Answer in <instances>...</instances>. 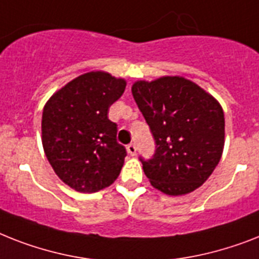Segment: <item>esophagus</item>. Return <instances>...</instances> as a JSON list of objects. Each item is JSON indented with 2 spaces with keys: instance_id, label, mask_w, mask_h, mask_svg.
<instances>
[{
  "instance_id": "obj_1",
  "label": "esophagus",
  "mask_w": 259,
  "mask_h": 259,
  "mask_svg": "<svg viewBox=\"0 0 259 259\" xmlns=\"http://www.w3.org/2000/svg\"><path fill=\"white\" fill-rule=\"evenodd\" d=\"M126 150L129 153L130 155H136L137 154V146L134 144H130L126 146Z\"/></svg>"
}]
</instances>
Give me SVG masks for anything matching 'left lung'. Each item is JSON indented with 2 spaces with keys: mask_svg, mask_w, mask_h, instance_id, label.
<instances>
[{
  "mask_svg": "<svg viewBox=\"0 0 259 259\" xmlns=\"http://www.w3.org/2000/svg\"><path fill=\"white\" fill-rule=\"evenodd\" d=\"M132 93L155 141L153 157H140L150 184L169 195L198 189L224 151L225 117L218 101L184 77L137 81Z\"/></svg>",
  "mask_w": 259,
  "mask_h": 259,
  "instance_id": "obj_1",
  "label": "left lung"
}]
</instances>
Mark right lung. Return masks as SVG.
<instances>
[{"label":"right lung","mask_w":259,"mask_h":259,"mask_svg":"<svg viewBox=\"0 0 259 259\" xmlns=\"http://www.w3.org/2000/svg\"><path fill=\"white\" fill-rule=\"evenodd\" d=\"M126 82L105 71L82 74L50 97L42 111V145L62 182L81 193L110 186L123 166L126 149L117 142L109 108Z\"/></svg>","instance_id":"add662e5"}]
</instances>
